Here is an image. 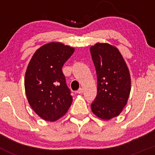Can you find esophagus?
I'll return each mask as SVG.
<instances>
[{
  "label": "esophagus",
  "mask_w": 155,
  "mask_h": 155,
  "mask_svg": "<svg viewBox=\"0 0 155 155\" xmlns=\"http://www.w3.org/2000/svg\"><path fill=\"white\" fill-rule=\"evenodd\" d=\"M77 93H78V94H81V93H83V89H82V88H79V89L77 91Z\"/></svg>",
  "instance_id": "34e87169"
}]
</instances>
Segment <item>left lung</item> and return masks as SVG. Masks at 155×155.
<instances>
[{
    "instance_id": "8db88e82",
    "label": "left lung",
    "mask_w": 155,
    "mask_h": 155,
    "mask_svg": "<svg viewBox=\"0 0 155 155\" xmlns=\"http://www.w3.org/2000/svg\"><path fill=\"white\" fill-rule=\"evenodd\" d=\"M90 52L98 80L91 111L102 120H111L118 116L127 103L131 90L130 71L116 46L97 42Z\"/></svg>"
}]
</instances>
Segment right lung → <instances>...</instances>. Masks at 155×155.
<instances>
[{"instance_id":"1","label":"right lung","mask_w":155,"mask_h":155,"mask_svg":"<svg viewBox=\"0 0 155 155\" xmlns=\"http://www.w3.org/2000/svg\"><path fill=\"white\" fill-rule=\"evenodd\" d=\"M74 52V48L61 42H49L35 51L28 64L25 76L27 99L42 120H59L72 103L62 68Z\"/></svg>"}]
</instances>
